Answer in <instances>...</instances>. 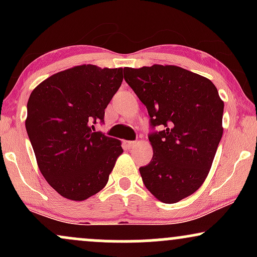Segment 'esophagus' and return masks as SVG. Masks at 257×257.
<instances>
[{"mask_svg":"<svg viewBox=\"0 0 257 257\" xmlns=\"http://www.w3.org/2000/svg\"><path fill=\"white\" fill-rule=\"evenodd\" d=\"M124 144H125L126 149L131 150V149H133V147H135L138 145V141H125Z\"/></svg>","mask_w":257,"mask_h":257,"instance_id":"34e87169","label":"esophagus"}]
</instances>
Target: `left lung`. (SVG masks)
Returning <instances> with one entry per match:
<instances>
[{"instance_id": "8db88e82", "label": "left lung", "mask_w": 257, "mask_h": 257, "mask_svg": "<svg viewBox=\"0 0 257 257\" xmlns=\"http://www.w3.org/2000/svg\"><path fill=\"white\" fill-rule=\"evenodd\" d=\"M124 79L146 106L151 162L140 174L147 190L172 204L196 192L222 138L223 101L210 79L175 65L124 67Z\"/></svg>"}]
</instances>
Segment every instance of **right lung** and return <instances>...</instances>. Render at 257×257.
<instances>
[{"mask_svg": "<svg viewBox=\"0 0 257 257\" xmlns=\"http://www.w3.org/2000/svg\"><path fill=\"white\" fill-rule=\"evenodd\" d=\"M122 81V67L79 65L32 90L26 132L41 173L65 198L79 202L101 191L122 155L119 140L94 131Z\"/></svg>", "mask_w": 257, "mask_h": 257, "instance_id": "add662e5", "label": "right lung"}]
</instances>
